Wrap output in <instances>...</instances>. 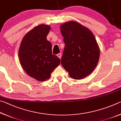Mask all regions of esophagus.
I'll use <instances>...</instances> for the list:
<instances>
[{"instance_id": "1", "label": "esophagus", "mask_w": 121, "mask_h": 121, "mask_svg": "<svg viewBox=\"0 0 121 121\" xmlns=\"http://www.w3.org/2000/svg\"><path fill=\"white\" fill-rule=\"evenodd\" d=\"M57 56H58L60 59L61 58V53H59V54H57Z\"/></svg>"}]
</instances>
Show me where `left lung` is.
I'll use <instances>...</instances> for the list:
<instances>
[{"label":"left lung","mask_w":121,"mask_h":121,"mask_svg":"<svg viewBox=\"0 0 121 121\" xmlns=\"http://www.w3.org/2000/svg\"><path fill=\"white\" fill-rule=\"evenodd\" d=\"M65 46L61 65L69 75L81 79L95 70L100 57V49L91 30L79 22L70 21L60 26Z\"/></svg>","instance_id":"left-lung-1"}]
</instances>
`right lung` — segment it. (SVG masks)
<instances>
[{
    "mask_svg": "<svg viewBox=\"0 0 121 121\" xmlns=\"http://www.w3.org/2000/svg\"><path fill=\"white\" fill-rule=\"evenodd\" d=\"M50 29L51 26L45 24L36 26L23 37L19 50L22 68L39 82L48 79L60 63V59L52 54V44L46 39Z\"/></svg>",
    "mask_w": 121,
    "mask_h": 121,
    "instance_id": "right-lung-1",
    "label": "right lung"
}]
</instances>
